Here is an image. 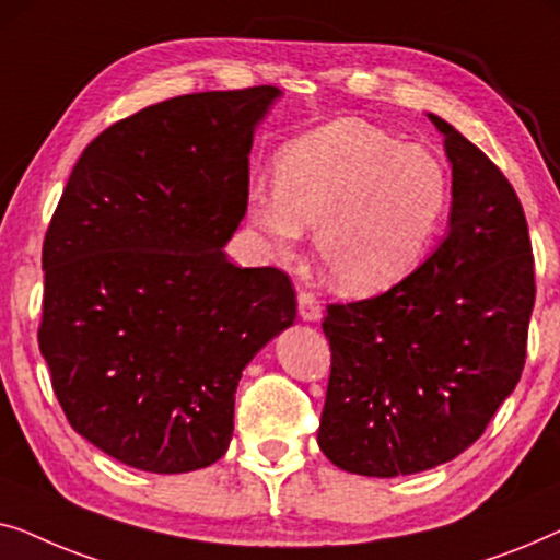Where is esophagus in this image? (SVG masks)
Here are the masks:
<instances>
[{"instance_id": "34e87169", "label": "esophagus", "mask_w": 560, "mask_h": 560, "mask_svg": "<svg viewBox=\"0 0 560 560\" xmlns=\"http://www.w3.org/2000/svg\"><path fill=\"white\" fill-rule=\"evenodd\" d=\"M298 313L308 324H318L320 316H324V308H320V303L311 293H298Z\"/></svg>"}]
</instances>
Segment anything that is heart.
<instances>
[{
  "mask_svg": "<svg viewBox=\"0 0 560 560\" xmlns=\"http://www.w3.org/2000/svg\"><path fill=\"white\" fill-rule=\"evenodd\" d=\"M448 175L420 144L336 119L278 155V180H252L247 217L278 255L316 226L313 247L328 285L372 295L408 278L448 211Z\"/></svg>",
  "mask_w": 560,
  "mask_h": 560,
  "instance_id": "obj_1",
  "label": "heart"
}]
</instances>
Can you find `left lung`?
Here are the masks:
<instances>
[{
	"label": "left lung",
	"instance_id": "obj_1",
	"mask_svg": "<svg viewBox=\"0 0 560 560\" xmlns=\"http://www.w3.org/2000/svg\"><path fill=\"white\" fill-rule=\"evenodd\" d=\"M451 163L448 232L377 298L328 305L331 377L318 446L362 477H408L464 454L525 364L533 249L515 190L485 152L428 114Z\"/></svg>",
	"mask_w": 560,
	"mask_h": 560
}]
</instances>
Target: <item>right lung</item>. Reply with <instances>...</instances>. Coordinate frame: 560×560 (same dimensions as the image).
Returning a JSON list of instances; mask_svg holds the SVG:
<instances>
[{
	"instance_id": "obj_1",
	"label": "right lung",
	"mask_w": 560,
	"mask_h": 560,
	"mask_svg": "<svg viewBox=\"0 0 560 560\" xmlns=\"http://www.w3.org/2000/svg\"><path fill=\"white\" fill-rule=\"evenodd\" d=\"M275 86L167 98L83 150L43 244L40 354L73 431L132 469L211 466L242 372L293 326L275 267H236L255 129Z\"/></svg>"
}]
</instances>
